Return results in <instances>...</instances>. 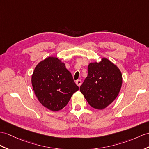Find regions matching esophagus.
<instances>
[{"label":"esophagus","instance_id":"esophagus-1","mask_svg":"<svg viewBox=\"0 0 149 149\" xmlns=\"http://www.w3.org/2000/svg\"><path fill=\"white\" fill-rule=\"evenodd\" d=\"M76 84H77L78 86H80L81 85V81L80 79H78V80L76 81Z\"/></svg>","mask_w":149,"mask_h":149}]
</instances>
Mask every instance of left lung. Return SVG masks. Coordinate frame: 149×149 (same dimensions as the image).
<instances>
[{"instance_id":"8db88e82","label":"left lung","mask_w":149,"mask_h":149,"mask_svg":"<svg viewBox=\"0 0 149 149\" xmlns=\"http://www.w3.org/2000/svg\"><path fill=\"white\" fill-rule=\"evenodd\" d=\"M123 83L122 74L116 65L107 58L90 63L88 76L79 90L90 106L102 110L116 99Z\"/></svg>"}]
</instances>
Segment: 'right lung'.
<instances>
[{
	"label": "right lung",
	"instance_id": "1",
	"mask_svg": "<svg viewBox=\"0 0 149 149\" xmlns=\"http://www.w3.org/2000/svg\"><path fill=\"white\" fill-rule=\"evenodd\" d=\"M31 84L39 102L52 111L63 109L72 94L79 90L65 64L53 56L47 57L36 66Z\"/></svg>",
	"mask_w": 149,
	"mask_h": 149
}]
</instances>
